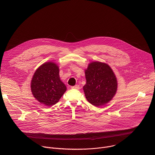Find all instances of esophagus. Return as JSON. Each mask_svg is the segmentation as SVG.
<instances>
[{
	"label": "esophagus",
	"instance_id": "34e87169",
	"mask_svg": "<svg viewBox=\"0 0 155 155\" xmlns=\"http://www.w3.org/2000/svg\"><path fill=\"white\" fill-rule=\"evenodd\" d=\"M71 88H72V89H75V90H79V89H80V86H79V85L77 84V85H75V86H72Z\"/></svg>",
	"mask_w": 155,
	"mask_h": 155
}]
</instances>
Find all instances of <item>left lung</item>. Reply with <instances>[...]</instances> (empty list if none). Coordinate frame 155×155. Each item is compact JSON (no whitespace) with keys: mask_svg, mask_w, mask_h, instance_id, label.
<instances>
[{"mask_svg":"<svg viewBox=\"0 0 155 155\" xmlns=\"http://www.w3.org/2000/svg\"><path fill=\"white\" fill-rule=\"evenodd\" d=\"M86 83L83 91L87 101L96 107L103 106L115 96L118 82L110 66L104 62H90L84 71Z\"/></svg>","mask_w":155,"mask_h":155,"instance_id":"8db88e82","label":"left lung"}]
</instances>
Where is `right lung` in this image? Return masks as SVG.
<instances>
[{
    "label": "right lung",
    "mask_w": 155,
    "mask_h": 155,
    "mask_svg": "<svg viewBox=\"0 0 155 155\" xmlns=\"http://www.w3.org/2000/svg\"><path fill=\"white\" fill-rule=\"evenodd\" d=\"M34 97L46 106L56 104L67 90L59 77V69L53 62L41 64L35 71L31 83Z\"/></svg>",
    "instance_id": "1"
}]
</instances>
